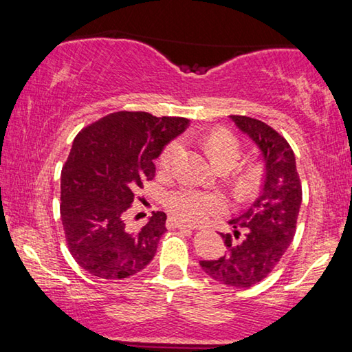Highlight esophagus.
<instances>
[{"instance_id":"34e87169","label":"esophagus","mask_w":352,"mask_h":352,"mask_svg":"<svg viewBox=\"0 0 352 352\" xmlns=\"http://www.w3.org/2000/svg\"><path fill=\"white\" fill-rule=\"evenodd\" d=\"M168 226L169 228H180V230H194L192 225H186L180 222V220L175 219V217H169L168 219Z\"/></svg>"}]
</instances>
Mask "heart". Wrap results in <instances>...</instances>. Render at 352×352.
<instances>
[{"label": "heart", "mask_w": 352, "mask_h": 352, "mask_svg": "<svg viewBox=\"0 0 352 352\" xmlns=\"http://www.w3.org/2000/svg\"><path fill=\"white\" fill-rule=\"evenodd\" d=\"M206 151L211 162L216 166L226 162L236 164L241 155L237 141L233 136L226 133L212 135L206 144ZM178 152H180V144L178 142H172V144L164 148L162 155L163 168H169ZM166 206L177 219L183 220V222L197 223L204 222L205 219L214 216V214L226 211L228 204H226L225 197H222L220 194L204 192L200 189L186 186L172 190V192L166 195Z\"/></svg>", "instance_id": "b5f03b06"}]
</instances>
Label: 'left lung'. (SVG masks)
I'll use <instances>...</instances> for the list:
<instances>
[{
    "label": "left lung",
    "mask_w": 352,
    "mask_h": 352,
    "mask_svg": "<svg viewBox=\"0 0 352 352\" xmlns=\"http://www.w3.org/2000/svg\"><path fill=\"white\" fill-rule=\"evenodd\" d=\"M230 119L258 147L264 180L252 206L228 220L233 233H220L226 253L217 259L200 261V267L220 284L250 287L275 269L294 241L302 190L294 151L281 135L258 119Z\"/></svg>",
    "instance_id": "1"
}]
</instances>
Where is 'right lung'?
<instances>
[{
  "label": "right lung",
  "instance_id": "right-lung-1",
  "mask_svg": "<svg viewBox=\"0 0 352 352\" xmlns=\"http://www.w3.org/2000/svg\"><path fill=\"white\" fill-rule=\"evenodd\" d=\"M186 118L116 111L79 132L62 170L60 216L68 248L83 270L124 279L146 269L166 231L157 211L141 230L124 222L142 182L153 180V160L188 129Z\"/></svg>",
  "mask_w": 352,
  "mask_h": 352
}]
</instances>
